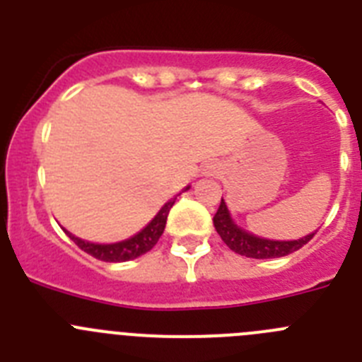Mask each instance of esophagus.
Returning a JSON list of instances; mask_svg holds the SVG:
<instances>
[{"label":"esophagus","mask_w":362,"mask_h":362,"mask_svg":"<svg viewBox=\"0 0 362 362\" xmlns=\"http://www.w3.org/2000/svg\"><path fill=\"white\" fill-rule=\"evenodd\" d=\"M204 174H206V175H216V174H219V163L210 161L209 165H206V168H204Z\"/></svg>","instance_id":"1"}]
</instances>
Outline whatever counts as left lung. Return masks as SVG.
I'll use <instances>...</instances> for the list:
<instances>
[{
	"mask_svg": "<svg viewBox=\"0 0 362 362\" xmlns=\"http://www.w3.org/2000/svg\"><path fill=\"white\" fill-rule=\"evenodd\" d=\"M214 226H216L217 233H219L221 239L225 241L230 250L252 259L283 257V255H288L303 248L313 238V233L303 239H297V241H270V239L255 238L252 233L238 228V225H233V221L230 219L228 209H226L223 199H221L219 209L214 216Z\"/></svg>",
	"mask_w": 362,
	"mask_h": 362,
	"instance_id": "left-lung-1",
	"label": "left lung"
}]
</instances>
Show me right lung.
<instances>
[{"instance_id": "add662e5", "label": "right lung", "mask_w": 362, "mask_h": 362, "mask_svg": "<svg viewBox=\"0 0 362 362\" xmlns=\"http://www.w3.org/2000/svg\"><path fill=\"white\" fill-rule=\"evenodd\" d=\"M185 190H188V188H185ZM175 199H177V197L168 201V203L159 210L158 216L153 217L141 232L136 233L134 238L127 239V241L114 243V245H94V243H86L83 241V239L76 238L72 233H69V238L72 239L83 252L90 254L92 257L99 259V261H105V263H123V261H130V259H136L139 257V255L146 254V252H150L153 246H156V243L161 238L163 230H165L166 217H168V212H170V209L174 206Z\"/></svg>"}]
</instances>
